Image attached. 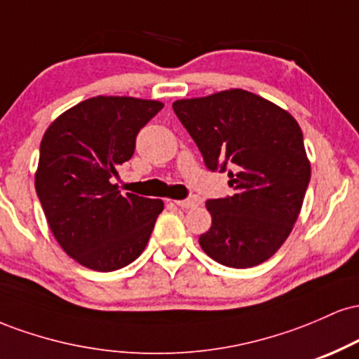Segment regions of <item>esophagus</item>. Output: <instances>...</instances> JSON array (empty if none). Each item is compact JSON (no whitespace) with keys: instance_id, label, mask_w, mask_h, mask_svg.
<instances>
[{"instance_id":"34e87169","label":"esophagus","mask_w":359,"mask_h":359,"mask_svg":"<svg viewBox=\"0 0 359 359\" xmlns=\"http://www.w3.org/2000/svg\"><path fill=\"white\" fill-rule=\"evenodd\" d=\"M174 203L182 209H191V208H194V205H197L196 199H182V201H174Z\"/></svg>"}]
</instances>
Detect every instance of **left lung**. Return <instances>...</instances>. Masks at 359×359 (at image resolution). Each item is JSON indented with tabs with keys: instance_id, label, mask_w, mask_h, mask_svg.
<instances>
[{
	"instance_id": "1",
	"label": "left lung",
	"mask_w": 359,
	"mask_h": 359,
	"mask_svg": "<svg viewBox=\"0 0 359 359\" xmlns=\"http://www.w3.org/2000/svg\"><path fill=\"white\" fill-rule=\"evenodd\" d=\"M211 172H228L233 196L209 199L212 224L201 234L208 257L250 269L275 255L297 221L309 180L299 123L243 89L172 104Z\"/></svg>"
}]
</instances>
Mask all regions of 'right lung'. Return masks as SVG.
Returning a JSON list of instances; mask_svg holds the SVG:
<instances>
[{"instance_id":"1","label":"right lung","mask_w":359,"mask_h":359,"mask_svg":"<svg viewBox=\"0 0 359 359\" xmlns=\"http://www.w3.org/2000/svg\"><path fill=\"white\" fill-rule=\"evenodd\" d=\"M162 108L158 101L97 96L67 109L45 131L36 196L62 250L82 266L114 271L145 250L163 203L121 196L113 177L133 156L140 130Z\"/></svg>"}]
</instances>
